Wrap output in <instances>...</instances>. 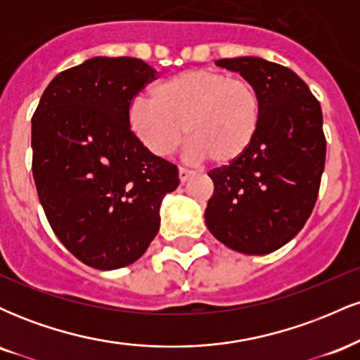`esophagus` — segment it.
<instances>
[{
  "mask_svg": "<svg viewBox=\"0 0 360 360\" xmlns=\"http://www.w3.org/2000/svg\"><path fill=\"white\" fill-rule=\"evenodd\" d=\"M193 176H194L193 171H189V169H186V167H179V181H181V184L188 183V181L191 179Z\"/></svg>",
  "mask_w": 360,
  "mask_h": 360,
  "instance_id": "1",
  "label": "esophagus"
}]
</instances>
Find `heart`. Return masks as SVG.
Returning <instances> with one entry per match:
<instances>
[{
    "label": "heart",
    "instance_id": "1",
    "mask_svg": "<svg viewBox=\"0 0 360 360\" xmlns=\"http://www.w3.org/2000/svg\"><path fill=\"white\" fill-rule=\"evenodd\" d=\"M260 100L249 81L212 69H189L169 77L137 98L130 108V127L157 157H167L189 140L191 162L213 160L230 166L242 159L257 135Z\"/></svg>",
    "mask_w": 360,
    "mask_h": 360
}]
</instances>
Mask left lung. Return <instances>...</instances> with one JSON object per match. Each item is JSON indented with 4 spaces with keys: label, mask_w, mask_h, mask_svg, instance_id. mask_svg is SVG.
Listing matches in <instances>:
<instances>
[{
    "label": "left lung",
    "mask_w": 360,
    "mask_h": 360,
    "mask_svg": "<svg viewBox=\"0 0 360 360\" xmlns=\"http://www.w3.org/2000/svg\"><path fill=\"white\" fill-rule=\"evenodd\" d=\"M238 72L260 100L257 135L242 159L210 172L205 221L217 240L247 255L281 249L315 206L326 142L320 103L296 72L260 57L214 62Z\"/></svg>",
    "instance_id": "obj_1"
}]
</instances>
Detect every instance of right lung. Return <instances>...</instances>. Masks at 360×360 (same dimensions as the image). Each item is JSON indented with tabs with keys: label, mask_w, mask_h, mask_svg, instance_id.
Wrapping results in <instances>:
<instances>
[{
	"label": "right lung",
	"mask_w": 360,
	"mask_h": 360,
	"mask_svg": "<svg viewBox=\"0 0 360 360\" xmlns=\"http://www.w3.org/2000/svg\"><path fill=\"white\" fill-rule=\"evenodd\" d=\"M135 57H91L57 74L32 118L34 179L53 233L86 266L113 271L143 255L177 167L131 134V98L155 77Z\"/></svg>",
	"instance_id": "1"
}]
</instances>
